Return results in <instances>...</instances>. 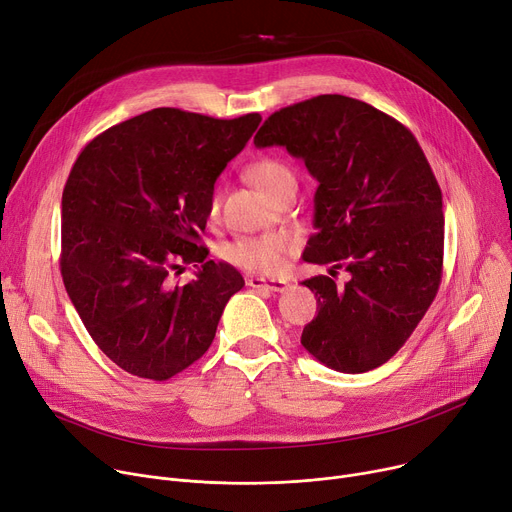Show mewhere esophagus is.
<instances>
[{"label": "esophagus", "mask_w": 512, "mask_h": 512, "mask_svg": "<svg viewBox=\"0 0 512 512\" xmlns=\"http://www.w3.org/2000/svg\"><path fill=\"white\" fill-rule=\"evenodd\" d=\"M246 283L252 289L264 287V289H270V291H285L289 287V283L283 281V279H264V277H250Z\"/></svg>", "instance_id": "esophagus-1"}]
</instances>
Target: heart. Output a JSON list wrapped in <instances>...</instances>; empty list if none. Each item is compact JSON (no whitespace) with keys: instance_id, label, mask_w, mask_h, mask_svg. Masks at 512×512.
<instances>
[{"instance_id":"heart-1","label":"heart","mask_w":512,"mask_h":512,"mask_svg":"<svg viewBox=\"0 0 512 512\" xmlns=\"http://www.w3.org/2000/svg\"><path fill=\"white\" fill-rule=\"evenodd\" d=\"M246 175L254 188L262 192L266 198L270 196L275 188H279L285 182H291L295 179L291 167L275 157H262L254 161L248 169ZM219 204L221 196L215 192L210 196L208 204V215L217 217L219 213ZM295 242L293 237L287 233H268V235H256V237H237L233 242L225 244L221 254L227 262L250 270V273L256 275H273L279 273L285 264V256L293 250Z\"/></svg>"}]
</instances>
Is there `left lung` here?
Returning <instances> with one entry per match:
<instances>
[{
    "label": "left lung",
    "instance_id": "obj_1",
    "mask_svg": "<svg viewBox=\"0 0 512 512\" xmlns=\"http://www.w3.org/2000/svg\"><path fill=\"white\" fill-rule=\"evenodd\" d=\"M258 148L283 146L318 182L304 260L330 264L304 281L318 316L302 345L320 364L362 374L388 362L411 337L440 287L442 192L415 136L376 107L320 95L270 115ZM345 267L350 281L332 277Z\"/></svg>",
    "mask_w": 512,
    "mask_h": 512
}]
</instances>
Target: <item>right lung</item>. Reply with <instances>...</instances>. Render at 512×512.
<instances>
[{"instance_id": "add662e5", "label": "right lung", "mask_w": 512, "mask_h": 512, "mask_svg": "<svg viewBox=\"0 0 512 512\" xmlns=\"http://www.w3.org/2000/svg\"><path fill=\"white\" fill-rule=\"evenodd\" d=\"M260 113L215 119L161 107L90 140L62 196V277L99 349L128 374L169 380L210 347L244 279L200 246L210 196ZM184 263L197 279L173 286Z\"/></svg>"}]
</instances>
